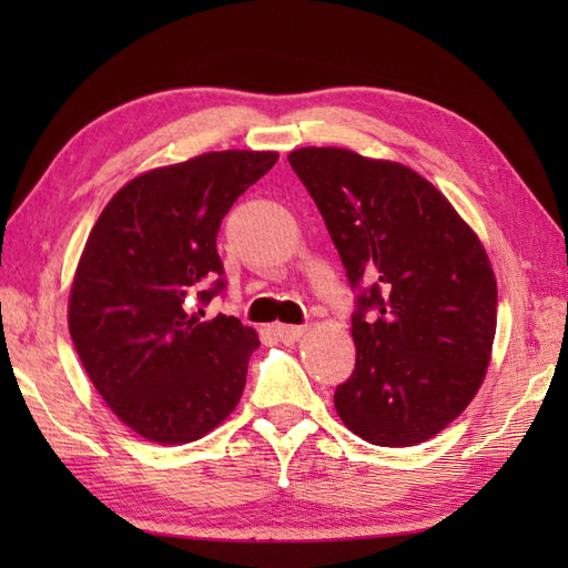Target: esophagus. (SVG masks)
<instances>
[{"mask_svg": "<svg viewBox=\"0 0 568 568\" xmlns=\"http://www.w3.org/2000/svg\"><path fill=\"white\" fill-rule=\"evenodd\" d=\"M273 332H275V336H281V342L293 344V342H297L300 336H303L307 329H305V327H293V324H275Z\"/></svg>", "mask_w": 568, "mask_h": 568, "instance_id": "1", "label": "esophagus"}]
</instances>
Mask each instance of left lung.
Masks as SVG:
<instances>
[{
    "instance_id": "8db88e82",
    "label": "left lung",
    "mask_w": 568,
    "mask_h": 568,
    "mask_svg": "<svg viewBox=\"0 0 568 568\" xmlns=\"http://www.w3.org/2000/svg\"><path fill=\"white\" fill-rule=\"evenodd\" d=\"M354 287L356 368L336 415L376 446H415L474 400L493 356L498 285L454 204L413 168L336 146L287 153ZM379 312L373 323L365 312Z\"/></svg>"
}]
</instances>
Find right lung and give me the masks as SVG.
<instances>
[{
    "label": "right lung",
    "mask_w": 568,
    "mask_h": 568,
    "mask_svg": "<svg viewBox=\"0 0 568 568\" xmlns=\"http://www.w3.org/2000/svg\"><path fill=\"white\" fill-rule=\"evenodd\" d=\"M275 151H210L136 175L106 202L82 248L68 329L94 390L139 437L202 439L234 413L261 346L236 317L202 320L222 291L216 234Z\"/></svg>",
    "instance_id": "add662e5"
}]
</instances>
